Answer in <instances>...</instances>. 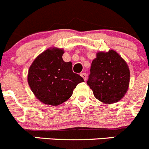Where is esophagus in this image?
Segmentation results:
<instances>
[{"label":"esophagus","instance_id":"1","mask_svg":"<svg viewBox=\"0 0 149 149\" xmlns=\"http://www.w3.org/2000/svg\"><path fill=\"white\" fill-rule=\"evenodd\" d=\"M80 75H81V77L83 78L84 81H86V79H87L86 73H81Z\"/></svg>","mask_w":149,"mask_h":149}]
</instances>
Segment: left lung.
Returning a JSON list of instances; mask_svg holds the SVG:
<instances>
[{
  "instance_id": "obj_1",
  "label": "left lung",
  "mask_w": 149,
  "mask_h": 149,
  "mask_svg": "<svg viewBox=\"0 0 149 149\" xmlns=\"http://www.w3.org/2000/svg\"><path fill=\"white\" fill-rule=\"evenodd\" d=\"M90 72L87 84L97 100L104 104H113L124 97L130 83V69L116 51L97 52Z\"/></svg>"
}]
</instances>
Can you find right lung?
Wrapping results in <instances>:
<instances>
[{
    "label": "right lung",
    "mask_w": 149,
    "mask_h": 149,
    "mask_svg": "<svg viewBox=\"0 0 149 149\" xmlns=\"http://www.w3.org/2000/svg\"><path fill=\"white\" fill-rule=\"evenodd\" d=\"M64 49L49 47L34 59L29 68V86L36 98L48 105L57 106L67 101L77 84L84 82L72 70L71 62L63 60Z\"/></svg>",
    "instance_id": "obj_1"
}]
</instances>
